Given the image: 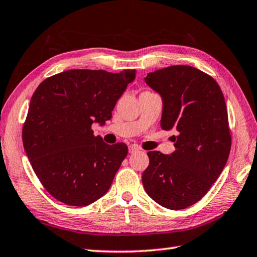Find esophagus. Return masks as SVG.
Instances as JSON below:
<instances>
[{
	"instance_id": "obj_1",
	"label": "esophagus",
	"mask_w": 257,
	"mask_h": 257,
	"mask_svg": "<svg viewBox=\"0 0 257 257\" xmlns=\"http://www.w3.org/2000/svg\"><path fill=\"white\" fill-rule=\"evenodd\" d=\"M137 152H139V147H138L137 145L129 146V153L130 154H135V153H137Z\"/></svg>"
}]
</instances>
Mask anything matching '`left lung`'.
Masks as SVG:
<instances>
[{"label": "left lung", "instance_id": "1", "mask_svg": "<svg viewBox=\"0 0 257 257\" xmlns=\"http://www.w3.org/2000/svg\"><path fill=\"white\" fill-rule=\"evenodd\" d=\"M145 81L163 98L162 128L176 133L173 154L148 153L145 190L163 207L187 208L204 197L227 163L232 137L223 92L210 75L189 65L156 70Z\"/></svg>", "mask_w": 257, "mask_h": 257}]
</instances>
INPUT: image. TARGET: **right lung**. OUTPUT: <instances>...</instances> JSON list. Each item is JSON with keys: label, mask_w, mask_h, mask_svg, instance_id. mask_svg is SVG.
Returning a JSON list of instances; mask_svg holds the SVG:
<instances>
[{"label": "right lung", "mask_w": 257, "mask_h": 257, "mask_svg": "<svg viewBox=\"0 0 257 257\" xmlns=\"http://www.w3.org/2000/svg\"><path fill=\"white\" fill-rule=\"evenodd\" d=\"M135 78L136 70H68L47 78L34 91L23 146L35 175L59 202L82 207L109 190L128 147L107 145L91 127L111 119Z\"/></svg>", "instance_id": "1"}]
</instances>
